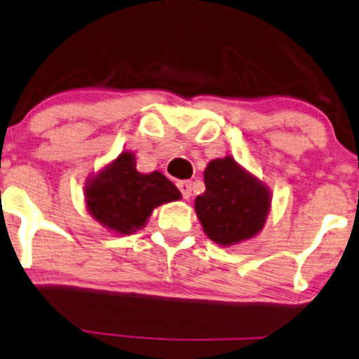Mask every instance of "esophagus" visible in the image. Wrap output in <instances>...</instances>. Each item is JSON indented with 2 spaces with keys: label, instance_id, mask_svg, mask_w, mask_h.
Wrapping results in <instances>:
<instances>
[{
  "label": "esophagus",
  "instance_id": "esophagus-1",
  "mask_svg": "<svg viewBox=\"0 0 359 359\" xmlns=\"http://www.w3.org/2000/svg\"><path fill=\"white\" fill-rule=\"evenodd\" d=\"M178 189L183 194L184 200H188L191 196V183L189 181H178Z\"/></svg>",
  "mask_w": 359,
  "mask_h": 359
}]
</instances>
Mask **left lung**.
<instances>
[{
	"label": "left lung",
	"mask_w": 359,
	"mask_h": 359,
	"mask_svg": "<svg viewBox=\"0 0 359 359\" xmlns=\"http://www.w3.org/2000/svg\"><path fill=\"white\" fill-rule=\"evenodd\" d=\"M205 184V193L194 200V211L211 241L233 246L263 229L271 210V191L236 159H211Z\"/></svg>",
	"instance_id": "1"
}]
</instances>
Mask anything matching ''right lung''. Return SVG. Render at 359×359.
Instances as JSON below:
<instances>
[{"mask_svg":"<svg viewBox=\"0 0 359 359\" xmlns=\"http://www.w3.org/2000/svg\"><path fill=\"white\" fill-rule=\"evenodd\" d=\"M181 200L180 189L163 172H140L133 151L91 175L85 187L86 210L114 234H133L144 228L154 208Z\"/></svg>","mask_w":359,"mask_h":359,"instance_id":"obj_1","label":"right lung"}]
</instances>
